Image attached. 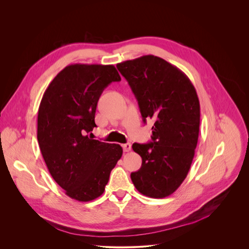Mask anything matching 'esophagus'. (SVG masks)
Instances as JSON below:
<instances>
[{
	"label": "esophagus",
	"instance_id": "1",
	"mask_svg": "<svg viewBox=\"0 0 249 249\" xmlns=\"http://www.w3.org/2000/svg\"><path fill=\"white\" fill-rule=\"evenodd\" d=\"M122 147H123V151L124 152H130L131 148H132V145L130 143H126V144L122 145Z\"/></svg>",
	"mask_w": 249,
	"mask_h": 249
}]
</instances>
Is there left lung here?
Listing matches in <instances>:
<instances>
[{
  "label": "left lung",
  "mask_w": 249,
  "mask_h": 249,
  "mask_svg": "<svg viewBox=\"0 0 249 249\" xmlns=\"http://www.w3.org/2000/svg\"><path fill=\"white\" fill-rule=\"evenodd\" d=\"M116 67L138 100L144 123L155 121L151 143L132 146L142 158L132 182L143 195L167 197L183 182L194 158L200 127L196 89L182 71L154 55Z\"/></svg>",
  "instance_id": "8db88e82"
}]
</instances>
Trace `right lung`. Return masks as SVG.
Masks as SVG:
<instances>
[{
    "instance_id": "add662e5",
    "label": "right lung",
    "mask_w": 249,
    "mask_h": 249,
    "mask_svg": "<svg viewBox=\"0 0 249 249\" xmlns=\"http://www.w3.org/2000/svg\"><path fill=\"white\" fill-rule=\"evenodd\" d=\"M119 81L113 65H69L41 99L39 148L53 179L72 199L88 202L99 197L122 157L120 145L89 137L96 127L94 115L102 91Z\"/></svg>"
}]
</instances>
